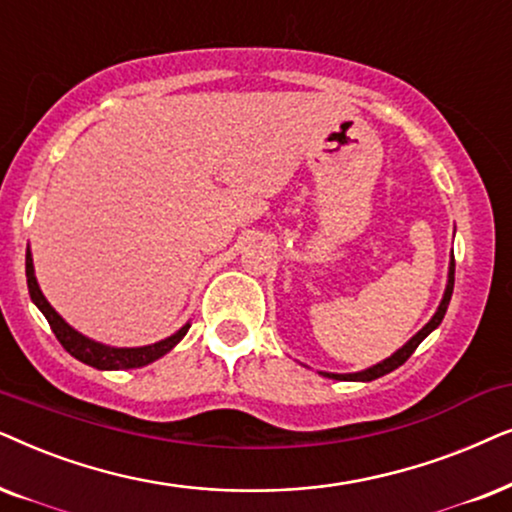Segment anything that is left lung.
I'll list each match as a JSON object with an SVG mask.
<instances>
[{
    "instance_id": "left-lung-1",
    "label": "left lung",
    "mask_w": 512,
    "mask_h": 512,
    "mask_svg": "<svg viewBox=\"0 0 512 512\" xmlns=\"http://www.w3.org/2000/svg\"><path fill=\"white\" fill-rule=\"evenodd\" d=\"M452 292H454V255H452V262H449V274H447V288H445V297H442V302H440V306H438V311H435V316L428 320V323L421 327V330L417 332V335H414L410 342H407L403 349H398L393 353L391 358H386V360H381V363H377V365H372V367H367V370H363V372H353V374H332V372H320L323 374V377H327V379H344V381H372V379H379V377H384V374H388V372H393V370H398L400 365L405 363L407 358L412 356L414 351H417V346L424 342V339L431 335V332L435 330V327H438L440 323H442V318H445V313H447V306H449V299H452Z\"/></svg>"
}]
</instances>
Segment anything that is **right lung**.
<instances>
[{"label": "right lung", "mask_w": 512, "mask_h": 512, "mask_svg": "<svg viewBox=\"0 0 512 512\" xmlns=\"http://www.w3.org/2000/svg\"><path fill=\"white\" fill-rule=\"evenodd\" d=\"M25 276H27V290H30L32 302L37 304V309L44 313L46 320H49L53 335L58 337V342L63 344V349L70 353V356L81 360V363L95 367V370H133V367H145L149 363H154L156 358L166 356V353L173 349V346L180 342L189 330V323H187L182 325L175 335L161 339V342L156 344L138 346V349H117V346H105L100 342H93V339L84 337L81 332L74 330V327L67 325L65 320L58 316L56 309L46 302L42 290H39L37 278H34L30 248H27V255H25Z\"/></svg>", "instance_id": "1"}]
</instances>
